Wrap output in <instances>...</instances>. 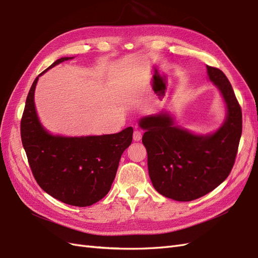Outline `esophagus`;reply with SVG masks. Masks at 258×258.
I'll return each instance as SVG.
<instances>
[{"mask_svg":"<svg viewBox=\"0 0 258 258\" xmlns=\"http://www.w3.org/2000/svg\"><path fill=\"white\" fill-rule=\"evenodd\" d=\"M142 139V132L140 130H136L134 132V140L135 141H141Z\"/></svg>","mask_w":258,"mask_h":258,"instance_id":"34e87169","label":"esophagus"}]
</instances>
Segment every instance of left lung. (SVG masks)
Returning <instances> with one entry per match:
<instances>
[{
	"instance_id": "left-lung-1",
	"label": "left lung",
	"mask_w": 258,
	"mask_h": 258,
	"mask_svg": "<svg viewBox=\"0 0 258 258\" xmlns=\"http://www.w3.org/2000/svg\"><path fill=\"white\" fill-rule=\"evenodd\" d=\"M210 79L227 104L224 124L213 135L197 136L173 124L168 114L143 117L142 142L155 190L180 202L213 191L231 172L242 135V110L231 83L220 69L206 66Z\"/></svg>"
}]
</instances>
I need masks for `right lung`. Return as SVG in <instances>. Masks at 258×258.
I'll list each match as a JSON object with an SVG mask.
<instances>
[{
    "mask_svg": "<svg viewBox=\"0 0 258 258\" xmlns=\"http://www.w3.org/2000/svg\"><path fill=\"white\" fill-rule=\"evenodd\" d=\"M69 58L61 57L47 69ZM38 79L28 93L20 121V136L32 175L41 189L62 203L92 205L110 190L122 153L132 142L134 129L81 138L50 135L41 126L34 107Z\"/></svg>",
    "mask_w": 258,
    "mask_h": 258,
    "instance_id": "obj_1",
    "label": "right lung"
}]
</instances>
